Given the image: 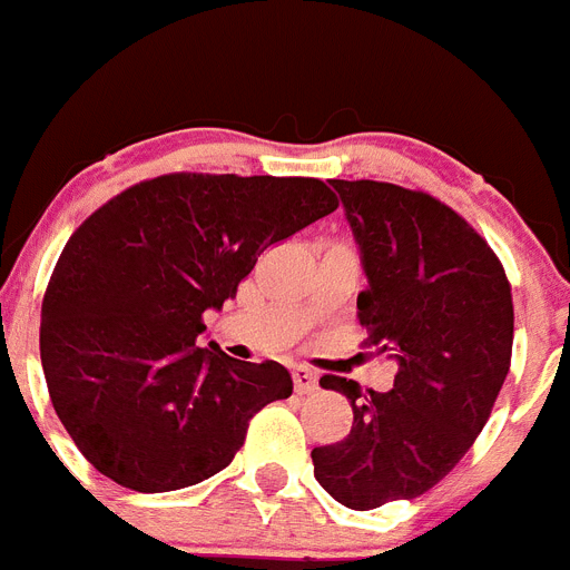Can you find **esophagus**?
<instances>
[{
  "label": "esophagus",
  "instance_id": "1",
  "mask_svg": "<svg viewBox=\"0 0 570 570\" xmlns=\"http://www.w3.org/2000/svg\"><path fill=\"white\" fill-rule=\"evenodd\" d=\"M293 382L298 394H313V391L318 389V376H315L309 367H295Z\"/></svg>",
  "mask_w": 570,
  "mask_h": 570
}]
</instances>
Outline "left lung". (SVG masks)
I'll return each instance as SVG.
<instances>
[{
	"instance_id": "8db88e82",
	"label": "left lung",
	"mask_w": 570,
	"mask_h": 570,
	"mask_svg": "<svg viewBox=\"0 0 570 570\" xmlns=\"http://www.w3.org/2000/svg\"><path fill=\"white\" fill-rule=\"evenodd\" d=\"M367 277L358 324L396 362L394 389L322 376L353 429L313 449L315 481L351 510L417 499L455 470L510 371L513 295L475 228L423 190L330 179Z\"/></svg>"
}]
</instances>
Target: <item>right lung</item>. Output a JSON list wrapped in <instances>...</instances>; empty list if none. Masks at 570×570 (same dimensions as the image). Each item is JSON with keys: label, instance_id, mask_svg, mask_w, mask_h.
Wrapping results in <instances>:
<instances>
[{"label": "right lung", "instance_id": "obj_1", "mask_svg": "<svg viewBox=\"0 0 570 570\" xmlns=\"http://www.w3.org/2000/svg\"><path fill=\"white\" fill-rule=\"evenodd\" d=\"M336 208L322 179L170 174L71 234L42 298L40 356L57 417L100 475L167 492L226 470L293 376L199 347L203 315L237 295L263 248Z\"/></svg>", "mask_w": 570, "mask_h": 570}]
</instances>
